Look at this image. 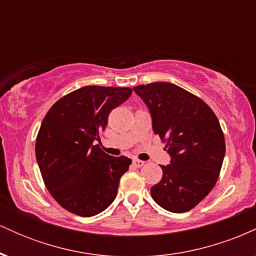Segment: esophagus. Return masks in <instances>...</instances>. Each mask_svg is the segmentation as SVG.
I'll return each instance as SVG.
<instances>
[{
	"label": "esophagus",
	"instance_id": "esophagus-1",
	"mask_svg": "<svg viewBox=\"0 0 256 256\" xmlns=\"http://www.w3.org/2000/svg\"><path fill=\"white\" fill-rule=\"evenodd\" d=\"M132 165H134V167H137V168H140V167H142L143 165H144V161L137 160V158H134V160L132 161Z\"/></svg>",
	"mask_w": 256,
	"mask_h": 256
}]
</instances>
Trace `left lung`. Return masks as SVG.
I'll return each mask as SVG.
<instances>
[{
	"label": "left lung",
	"mask_w": 256,
	"mask_h": 256,
	"mask_svg": "<svg viewBox=\"0 0 256 256\" xmlns=\"http://www.w3.org/2000/svg\"><path fill=\"white\" fill-rule=\"evenodd\" d=\"M134 91L152 116V131L171 156L152 198L164 210L184 213L198 204L218 180L225 156L219 120L198 96L172 83L138 85Z\"/></svg>",
	"instance_id": "1"
}]
</instances>
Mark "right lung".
I'll use <instances>...</instances> for the list:
<instances>
[{
    "mask_svg": "<svg viewBox=\"0 0 256 256\" xmlns=\"http://www.w3.org/2000/svg\"><path fill=\"white\" fill-rule=\"evenodd\" d=\"M130 88L89 86L52 104L36 140V158L46 189L61 207L92 216L110 207L131 160L106 154L98 134L108 116L131 96Z\"/></svg>",
    "mask_w": 256,
    "mask_h": 256,
    "instance_id": "1",
    "label": "right lung"
}]
</instances>
